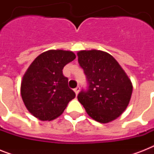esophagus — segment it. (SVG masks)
<instances>
[{
    "label": "esophagus",
    "mask_w": 154,
    "mask_h": 154,
    "mask_svg": "<svg viewBox=\"0 0 154 154\" xmlns=\"http://www.w3.org/2000/svg\"><path fill=\"white\" fill-rule=\"evenodd\" d=\"M73 90H74L75 94H76L77 95V94H78V93H79V91H80V87L77 86V88H75V89H73Z\"/></svg>",
    "instance_id": "obj_1"
}]
</instances>
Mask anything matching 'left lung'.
I'll return each mask as SVG.
<instances>
[{
  "instance_id": "1",
  "label": "left lung",
  "mask_w": 154,
  "mask_h": 154,
  "mask_svg": "<svg viewBox=\"0 0 154 154\" xmlns=\"http://www.w3.org/2000/svg\"><path fill=\"white\" fill-rule=\"evenodd\" d=\"M78 62L89 82V89L77 99L89 117L109 123L121 116L131 98L133 85L124 69L106 52L92 49L77 53Z\"/></svg>"
}]
</instances>
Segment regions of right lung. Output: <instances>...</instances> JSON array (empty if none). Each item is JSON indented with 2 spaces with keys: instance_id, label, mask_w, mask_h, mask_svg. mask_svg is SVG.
<instances>
[{
  "instance_id": "right-lung-1",
  "label": "right lung",
  "mask_w": 154,
  "mask_h": 154,
  "mask_svg": "<svg viewBox=\"0 0 154 154\" xmlns=\"http://www.w3.org/2000/svg\"><path fill=\"white\" fill-rule=\"evenodd\" d=\"M75 58L72 51L48 50L35 58L25 72L20 94L25 107L37 119H55L75 97L62 72L65 65Z\"/></svg>"
}]
</instances>
